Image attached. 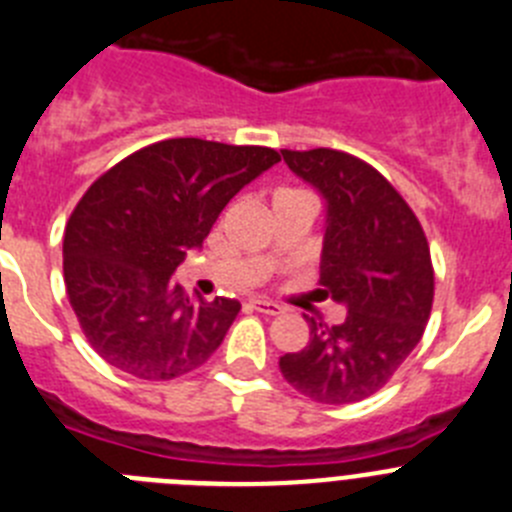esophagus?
I'll use <instances>...</instances> for the list:
<instances>
[{
    "instance_id": "34e87169",
    "label": "esophagus",
    "mask_w": 512,
    "mask_h": 512,
    "mask_svg": "<svg viewBox=\"0 0 512 512\" xmlns=\"http://www.w3.org/2000/svg\"><path fill=\"white\" fill-rule=\"evenodd\" d=\"M250 308L267 313V316H278V313H283V306H280V303L265 301V298H250Z\"/></svg>"
}]
</instances>
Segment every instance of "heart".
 Returning <instances> with one entry per match:
<instances>
[{"mask_svg": "<svg viewBox=\"0 0 512 512\" xmlns=\"http://www.w3.org/2000/svg\"><path fill=\"white\" fill-rule=\"evenodd\" d=\"M285 193H296V188H280V191L275 193V196H285Z\"/></svg>", "mask_w": 512, "mask_h": 512, "instance_id": "heart-1", "label": "heart"}]
</instances>
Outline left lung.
<instances>
[{"mask_svg":"<svg viewBox=\"0 0 512 512\" xmlns=\"http://www.w3.org/2000/svg\"><path fill=\"white\" fill-rule=\"evenodd\" d=\"M280 153L326 199L321 296L347 306L342 324L308 319V344L280 357V372L316 403H357L377 393L421 342L434 303L426 234L365 160L329 147Z\"/></svg>","mask_w":512,"mask_h":512,"instance_id":"1","label":"left lung"}]
</instances>
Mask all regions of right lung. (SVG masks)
<instances>
[{
	"instance_id": "right-lung-1",
	"label": "right lung",
	"mask_w": 512,
	"mask_h": 512,
	"mask_svg": "<svg viewBox=\"0 0 512 512\" xmlns=\"http://www.w3.org/2000/svg\"><path fill=\"white\" fill-rule=\"evenodd\" d=\"M278 160L270 147L176 137L91 183L66 224L63 278L104 362L140 380H173L219 349L239 301L188 298L173 273L224 206Z\"/></svg>"
}]
</instances>
